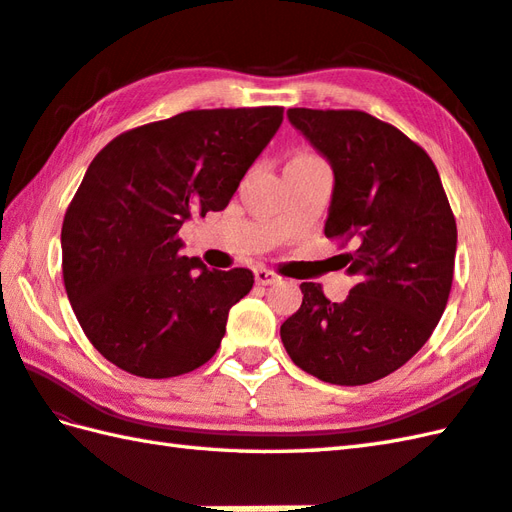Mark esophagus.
Here are the masks:
<instances>
[{"mask_svg":"<svg viewBox=\"0 0 512 512\" xmlns=\"http://www.w3.org/2000/svg\"><path fill=\"white\" fill-rule=\"evenodd\" d=\"M255 279H257L259 286H270V284H277L279 275L273 273V270H268V268H257L255 270Z\"/></svg>","mask_w":512,"mask_h":512,"instance_id":"34e87169","label":"esophagus"}]
</instances>
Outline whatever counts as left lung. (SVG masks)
<instances>
[{"instance_id": "left-lung-1", "label": "left lung", "mask_w": 512, "mask_h": 512, "mask_svg": "<svg viewBox=\"0 0 512 512\" xmlns=\"http://www.w3.org/2000/svg\"><path fill=\"white\" fill-rule=\"evenodd\" d=\"M290 123L328 158L334 191L325 237L352 244L345 301L301 284L281 325L292 363L332 385H367L405 365L447 308L458 228L427 151L358 110L292 107Z\"/></svg>"}]
</instances>
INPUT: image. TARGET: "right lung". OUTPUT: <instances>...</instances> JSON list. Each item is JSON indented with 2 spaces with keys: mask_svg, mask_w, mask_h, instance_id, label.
Returning a JSON list of instances; mask_svg holds the SVG:
<instances>
[{
  "mask_svg": "<svg viewBox=\"0 0 512 512\" xmlns=\"http://www.w3.org/2000/svg\"><path fill=\"white\" fill-rule=\"evenodd\" d=\"M284 121V107L191 110L129 129L83 176L61 228L63 284L90 343L143 378L193 372L255 284L180 255V226L222 211Z\"/></svg>",
  "mask_w": 512,
  "mask_h": 512,
  "instance_id": "right-lung-1",
  "label": "right lung"
}]
</instances>
